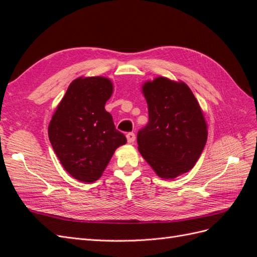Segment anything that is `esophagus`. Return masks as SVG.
Returning <instances> with one entry per match:
<instances>
[{
    "mask_svg": "<svg viewBox=\"0 0 257 257\" xmlns=\"http://www.w3.org/2000/svg\"><path fill=\"white\" fill-rule=\"evenodd\" d=\"M126 138H127V142H128L130 144L134 143V142H135V134L133 133V132H130V133L126 134Z\"/></svg>",
    "mask_w": 257,
    "mask_h": 257,
    "instance_id": "obj_1",
    "label": "esophagus"
}]
</instances>
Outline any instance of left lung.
<instances>
[{"instance_id": "8db88e82", "label": "left lung", "mask_w": 257, "mask_h": 257, "mask_svg": "<svg viewBox=\"0 0 257 257\" xmlns=\"http://www.w3.org/2000/svg\"><path fill=\"white\" fill-rule=\"evenodd\" d=\"M149 122L138 131V150L157 175L173 179L189 172L207 142V124L184 82L158 77L143 87Z\"/></svg>"}]
</instances>
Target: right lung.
<instances>
[{"label":"right lung","instance_id":"add662e5","mask_svg":"<svg viewBox=\"0 0 257 257\" xmlns=\"http://www.w3.org/2000/svg\"><path fill=\"white\" fill-rule=\"evenodd\" d=\"M112 83L104 77L77 78L68 85L48 127L62 166L75 179L94 182L126 137L115 128L105 104Z\"/></svg>","mask_w":257,"mask_h":257}]
</instances>
